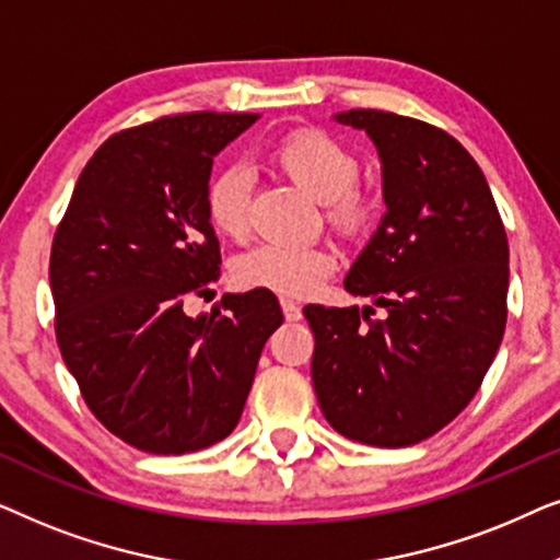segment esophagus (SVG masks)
Masks as SVG:
<instances>
[{
	"instance_id": "34e87169",
	"label": "esophagus",
	"mask_w": 560,
	"mask_h": 560,
	"mask_svg": "<svg viewBox=\"0 0 560 560\" xmlns=\"http://www.w3.org/2000/svg\"><path fill=\"white\" fill-rule=\"evenodd\" d=\"M280 305H282V313H285L288 320H301V305L290 301V298H280Z\"/></svg>"
}]
</instances>
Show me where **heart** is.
I'll use <instances>...</instances> for the list:
<instances>
[{"label": "heart", "instance_id": "heart-1", "mask_svg": "<svg viewBox=\"0 0 560 560\" xmlns=\"http://www.w3.org/2000/svg\"><path fill=\"white\" fill-rule=\"evenodd\" d=\"M272 165L308 188L324 206V217L343 236H364L374 226L380 201L357 180L359 158L339 137L320 127H301L280 137L270 150ZM206 217L219 234L244 240L249 232V175L229 165L209 180ZM339 265V252L328 242L259 244L234 265L244 288L303 298L316 290Z\"/></svg>", "mask_w": 560, "mask_h": 560}]
</instances>
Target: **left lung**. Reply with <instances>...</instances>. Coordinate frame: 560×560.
<instances>
[{
  "instance_id": "1",
  "label": "left lung",
  "mask_w": 560,
  "mask_h": 560,
  "mask_svg": "<svg viewBox=\"0 0 560 560\" xmlns=\"http://www.w3.org/2000/svg\"><path fill=\"white\" fill-rule=\"evenodd\" d=\"M336 119L377 144L387 213L343 280L374 305L303 308L313 389L334 431L402 448L471 402L500 349L508 234L485 173L448 132L377 109Z\"/></svg>"
}]
</instances>
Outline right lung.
I'll list each match as a JSON object with an SVG mask.
<instances>
[{
	"label": "right lung",
	"instance_id": "1",
	"mask_svg": "<svg viewBox=\"0 0 560 560\" xmlns=\"http://www.w3.org/2000/svg\"><path fill=\"white\" fill-rule=\"evenodd\" d=\"M259 114H171L121 129L75 183L50 249L56 339L98 423L129 446L190 454L240 423L265 341L282 324L270 290L211 293L219 240L206 217L213 155Z\"/></svg>",
	"mask_w": 560,
	"mask_h": 560
}]
</instances>
